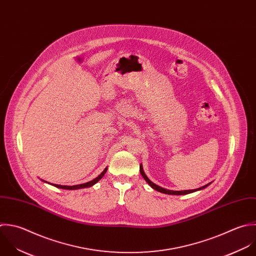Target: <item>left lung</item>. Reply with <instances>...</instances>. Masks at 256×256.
<instances>
[{"mask_svg": "<svg viewBox=\"0 0 256 256\" xmlns=\"http://www.w3.org/2000/svg\"><path fill=\"white\" fill-rule=\"evenodd\" d=\"M140 174H142V178H144V180H146V182L150 186V188H152L154 190H158V192H160L166 194H172V196H184V194H192V192H198V190H204L206 188H208V186L212 184V182H210V184H206V186H202V188H196V190H170L158 186V184H154V182H152V180L146 176V174H144V168H142V164H140Z\"/></svg>", "mask_w": 256, "mask_h": 256, "instance_id": "1", "label": "left lung"}]
</instances>
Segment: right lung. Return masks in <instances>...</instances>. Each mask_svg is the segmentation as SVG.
<instances>
[{
	"label": "right lung",
	"instance_id": "1",
	"mask_svg": "<svg viewBox=\"0 0 256 256\" xmlns=\"http://www.w3.org/2000/svg\"><path fill=\"white\" fill-rule=\"evenodd\" d=\"M106 170H108V168H106L102 172V174L98 176H96V178H94L92 180H90V182H86V184H76V186H60V184H52V186H56V188H62V190H80V188H90V186H92L94 184H96L98 182H100V180H102V178L104 176V174L106 172ZM44 182H44V180H42ZM48 184H50V182H48Z\"/></svg>",
	"mask_w": 256,
	"mask_h": 256
}]
</instances>
